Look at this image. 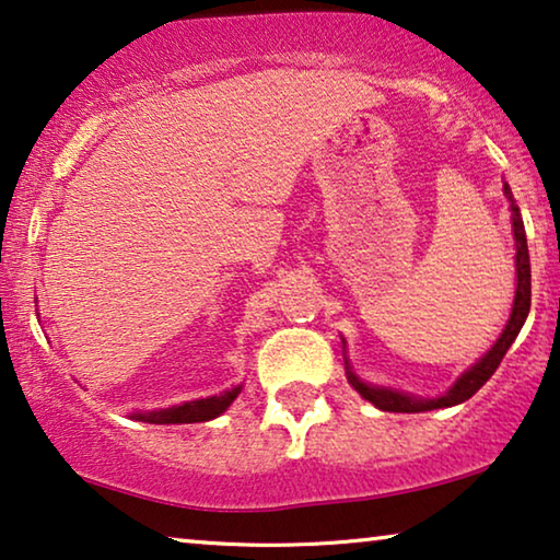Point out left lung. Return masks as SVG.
<instances>
[{
    "label": "left lung",
    "instance_id": "1",
    "mask_svg": "<svg viewBox=\"0 0 560 560\" xmlns=\"http://www.w3.org/2000/svg\"><path fill=\"white\" fill-rule=\"evenodd\" d=\"M502 192H505V198L510 202V210H513V218H510V220H513L515 281H517L513 312H510V319H508L505 329H502L498 342H494L492 348L475 362V365H471L469 370H464V373L456 377V383L444 393V396H436V398H421V396H413V393L396 390V388H383V385H373V383L360 381V375H355V370H352L350 360L345 358V370H348V381H350L352 388H355L362 398L370 400V404H373L375 408H381V411L421 413V411H434V408H452V406L464 404V400H469L479 388H482L487 381H490L492 373L498 370V365L502 362V358H505V352L510 350V345L515 342L517 332L523 329L525 319H527V312H530V256H527V238H525L523 218H520V208L515 205L513 190H510L508 183H505V187H502ZM342 348H345V340H342Z\"/></svg>",
    "mask_w": 560,
    "mask_h": 560
}]
</instances>
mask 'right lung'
<instances>
[{
	"instance_id": "obj_1",
	"label": "right lung",
	"mask_w": 560,
	"mask_h": 560,
	"mask_svg": "<svg viewBox=\"0 0 560 560\" xmlns=\"http://www.w3.org/2000/svg\"><path fill=\"white\" fill-rule=\"evenodd\" d=\"M243 385H235L231 390H223L220 396L210 398H198L187 400V404L172 406V408H160V411H137L131 413L133 421L144 423H200V421H212L218 419L220 413L228 411V406L238 398Z\"/></svg>"
}]
</instances>
